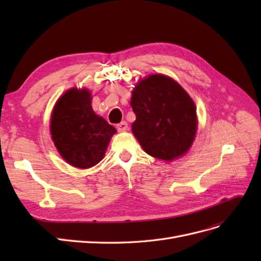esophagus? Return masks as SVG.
<instances>
[{
  "mask_svg": "<svg viewBox=\"0 0 261 261\" xmlns=\"http://www.w3.org/2000/svg\"><path fill=\"white\" fill-rule=\"evenodd\" d=\"M127 127H128V125H127V123H126V122H121V123L116 124V129L118 132H124V130L127 129Z\"/></svg>",
  "mask_w": 261,
  "mask_h": 261,
  "instance_id": "esophagus-1",
  "label": "esophagus"
}]
</instances>
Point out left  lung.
I'll return each mask as SVG.
<instances>
[{
    "instance_id": "8db88e82",
    "label": "left lung",
    "mask_w": 261,
    "mask_h": 261,
    "mask_svg": "<svg viewBox=\"0 0 261 261\" xmlns=\"http://www.w3.org/2000/svg\"><path fill=\"white\" fill-rule=\"evenodd\" d=\"M132 129L145 151L171 161L192 146L197 128L194 101L172 78L150 75L133 91Z\"/></svg>"
}]
</instances>
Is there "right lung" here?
<instances>
[{
	"label": "right lung",
	"mask_w": 261,
	"mask_h": 261,
	"mask_svg": "<svg viewBox=\"0 0 261 261\" xmlns=\"http://www.w3.org/2000/svg\"><path fill=\"white\" fill-rule=\"evenodd\" d=\"M115 128L94 114L88 90L70 89L59 99L51 116L54 145L67 163L88 169L103 158Z\"/></svg>",
	"instance_id": "obj_1"
}]
</instances>
